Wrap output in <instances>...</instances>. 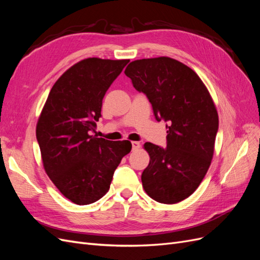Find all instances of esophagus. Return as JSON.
Listing matches in <instances>:
<instances>
[{
    "mask_svg": "<svg viewBox=\"0 0 260 260\" xmlns=\"http://www.w3.org/2000/svg\"><path fill=\"white\" fill-rule=\"evenodd\" d=\"M131 145H132V151H136V149L140 148V146H141L140 142H137V141H132Z\"/></svg>",
    "mask_w": 260,
    "mask_h": 260,
    "instance_id": "1",
    "label": "esophagus"
}]
</instances>
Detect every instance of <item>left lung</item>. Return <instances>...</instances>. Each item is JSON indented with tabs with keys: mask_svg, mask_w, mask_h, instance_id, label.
I'll return each instance as SVG.
<instances>
[{
	"mask_svg": "<svg viewBox=\"0 0 260 260\" xmlns=\"http://www.w3.org/2000/svg\"><path fill=\"white\" fill-rule=\"evenodd\" d=\"M124 74L147 96L156 120L167 122L166 147L144 144V190L158 203H179L194 193L210 166L219 125L214 101L194 70L174 58L131 61Z\"/></svg>",
	"mask_w": 260,
	"mask_h": 260,
	"instance_id": "obj_1",
	"label": "left lung"
}]
</instances>
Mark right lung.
I'll return each mask as SVG.
<instances>
[{
	"label": "right lung",
	"instance_id": "1",
	"mask_svg": "<svg viewBox=\"0 0 260 260\" xmlns=\"http://www.w3.org/2000/svg\"><path fill=\"white\" fill-rule=\"evenodd\" d=\"M129 59L85 58L54 83L37 123L43 167L59 192L88 205L108 192L131 142L96 138L102 102Z\"/></svg>",
	"mask_w": 260,
	"mask_h": 260
}]
</instances>
